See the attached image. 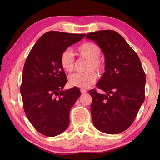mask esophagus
Instances as JSON below:
<instances>
[{
  "mask_svg": "<svg viewBox=\"0 0 160 160\" xmlns=\"http://www.w3.org/2000/svg\"><path fill=\"white\" fill-rule=\"evenodd\" d=\"M87 91H87L86 89H81V93H83H83H85Z\"/></svg>",
  "mask_w": 160,
  "mask_h": 160,
  "instance_id": "obj_1",
  "label": "esophagus"
}]
</instances>
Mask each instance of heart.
<instances>
[{"label":"heart","instance_id":"heart-1","mask_svg":"<svg viewBox=\"0 0 160 160\" xmlns=\"http://www.w3.org/2000/svg\"><path fill=\"white\" fill-rule=\"evenodd\" d=\"M77 53L81 59L88 61L83 73H75L69 77V83L72 87L87 89L93 85L97 80L95 70L99 72L103 70V64L99 59L101 51L99 47L92 42H85L77 49ZM60 62L61 67L66 72H71L75 69V58L69 50L62 52Z\"/></svg>","mask_w":160,"mask_h":160}]
</instances>
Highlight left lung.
<instances>
[{"mask_svg":"<svg viewBox=\"0 0 160 160\" xmlns=\"http://www.w3.org/2000/svg\"><path fill=\"white\" fill-rule=\"evenodd\" d=\"M105 56V72L97 83L106 92L89 91L94 126L108 134L126 130L133 122L145 99L146 75L137 53L122 35L112 30L90 32Z\"/></svg>","mask_w":160,"mask_h":160,"instance_id":"obj_1","label":"left lung"}]
</instances>
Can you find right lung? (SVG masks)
Instances as JSON below:
<instances>
[{
  "label": "right lung",
  "instance_id": "obj_1",
  "mask_svg": "<svg viewBox=\"0 0 160 160\" xmlns=\"http://www.w3.org/2000/svg\"><path fill=\"white\" fill-rule=\"evenodd\" d=\"M85 34L49 31L42 35L28 54L22 71L21 93L28 119L47 137L62 133L69 125V113L81 95L74 87L62 90L67 77L61 56Z\"/></svg>",
  "mask_w": 160,
  "mask_h": 160
}]
</instances>
